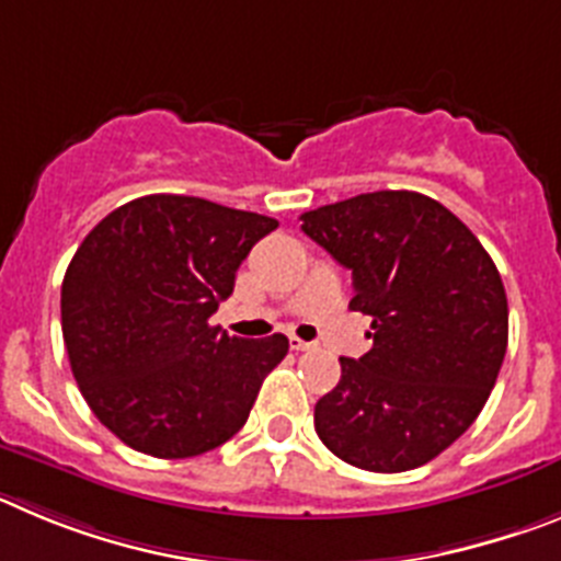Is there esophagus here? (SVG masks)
Segmentation results:
<instances>
[{
	"label": "esophagus",
	"mask_w": 561,
	"mask_h": 561,
	"mask_svg": "<svg viewBox=\"0 0 561 561\" xmlns=\"http://www.w3.org/2000/svg\"><path fill=\"white\" fill-rule=\"evenodd\" d=\"M289 345H291V351H311V348H314V342H306V340H300V336H295V334L289 336Z\"/></svg>",
	"instance_id": "obj_1"
}]
</instances>
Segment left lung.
Segmentation results:
<instances>
[{"mask_svg": "<svg viewBox=\"0 0 561 561\" xmlns=\"http://www.w3.org/2000/svg\"><path fill=\"white\" fill-rule=\"evenodd\" d=\"M304 232L354 275L351 309L374 348L342 356L314 430L345 463L408 472L472 427L508 345L503 280L474 232L415 191L359 193L300 216Z\"/></svg>", "mask_w": 561, "mask_h": 561, "instance_id": "8db88e82", "label": "left lung"}]
</instances>
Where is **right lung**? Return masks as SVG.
I'll list each match as a JSON object with an SVG mask.
<instances>
[{"mask_svg": "<svg viewBox=\"0 0 561 561\" xmlns=\"http://www.w3.org/2000/svg\"><path fill=\"white\" fill-rule=\"evenodd\" d=\"M270 216L199 196L153 193L83 238L61 284V331L83 399L126 447L193 458L250 419L289 340L210 325Z\"/></svg>", "mask_w": 561, "mask_h": 561, "instance_id": "add662e5", "label": "right lung"}]
</instances>
